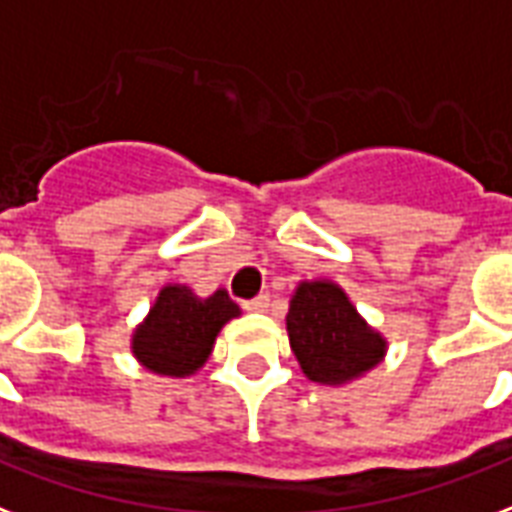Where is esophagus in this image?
<instances>
[{
  "label": "esophagus",
  "instance_id": "obj_1",
  "mask_svg": "<svg viewBox=\"0 0 512 512\" xmlns=\"http://www.w3.org/2000/svg\"><path fill=\"white\" fill-rule=\"evenodd\" d=\"M268 306H271V295H268V292H263V295H257V298L244 303L247 311H268Z\"/></svg>",
  "mask_w": 512,
  "mask_h": 512
}]
</instances>
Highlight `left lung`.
Segmentation results:
<instances>
[{"instance_id": "1", "label": "left lung", "mask_w": 512, "mask_h": 512, "mask_svg": "<svg viewBox=\"0 0 512 512\" xmlns=\"http://www.w3.org/2000/svg\"><path fill=\"white\" fill-rule=\"evenodd\" d=\"M287 335L308 381L341 386L384 360L386 338L351 306L338 284L300 282L290 300Z\"/></svg>"}]
</instances>
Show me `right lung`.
<instances>
[{
	"mask_svg": "<svg viewBox=\"0 0 512 512\" xmlns=\"http://www.w3.org/2000/svg\"><path fill=\"white\" fill-rule=\"evenodd\" d=\"M239 314V306L225 290L198 298L182 284H166L134 330L131 351L158 376H193L209 360L217 333Z\"/></svg>",
	"mask_w": 512,
	"mask_h": 512,
	"instance_id": "1",
	"label": "right lung"
}]
</instances>
